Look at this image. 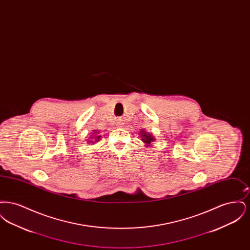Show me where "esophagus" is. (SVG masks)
Returning a JSON list of instances; mask_svg holds the SVG:
<instances>
[{"label":"esophagus","instance_id":"1","mask_svg":"<svg viewBox=\"0 0 250 250\" xmlns=\"http://www.w3.org/2000/svg\"><path fill=\"white\" fill-rule=\"evenodd\" d=\"M117 125H118V126H123V123H122V122H117Z\"/></svg>","mask_w":250,"mask_h":250}]
</instances>
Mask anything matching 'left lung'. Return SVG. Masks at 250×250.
Returning <instances> with one entry per match:
<instances>
[{"label": "left lung", "instance_id": "left-lung-1", "mask_svg": "<svg viewBox=\"0 0 250 250\" xmlns=\"http://www.w3.org/2000/svg\"><path fill=\"white\" fill-rule=\"evenodd\" d=\"M140 134H141V136H142V138H143L142 140H143V143H146L147 146L151 145V143H153V142H155V138H154L151 134L147 133L146 131L142 130Z\"/></svg>", "mask_w": 250, "mask_h": 250}]
</instances>
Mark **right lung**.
I'll return each mask as SVG.
<instances>
[{
    "label": "right lung",
    "instance_id": "1",
    "mask_svg": "<svg viewBox=\"0 0 250 250\" xmlns=\"http://www.w3.org/2000/svg\"><path fill=\"white\" fill-rule=\"evenodd\" d=\"M94 134L96 135V134H97V130H94ZM95 135H94V137L95 138V141H90V140H88V143H95V142H97V140H99V139H100V137H101V136H95Z\"/></svg>",
    "mask_w": 250,
    "mask_h": 250
}]
</instances>
